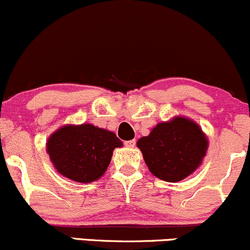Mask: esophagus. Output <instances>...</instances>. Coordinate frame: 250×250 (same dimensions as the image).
I'll use <instances>...</instances> for the list:
<instances>
[{
    "mask_svg": "<svg viewBox=\"0 0 250 250\" xmlns=\"http://www.w3.org/2000/svg\"><path fill=\"white\" fill-rule=\"evenodd\" d=\"M135 145H136V141L135 140H130V141H125V146L128 148H134Z\"/></svg>",
    "mask_w": 250,
    "mask_h": 250,
    "instance_id": "obj_1",
    "label": "esophagus"
}]
</instances>
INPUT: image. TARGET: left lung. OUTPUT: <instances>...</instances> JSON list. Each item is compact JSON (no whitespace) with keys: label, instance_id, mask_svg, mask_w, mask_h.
Instances as JSON below:
<instances>
[{"label":"left lung","instance_id":"obj_1","mask_svg":"<svg viewBox=\"0 0 250 250\" xmlns=\"http://www.w3.org/2000/svg\"><path fill=\"white\" fill-rule=\"evenodd\" d=\"M150 173L167 182H179L202 163L208 140L197 123L176 116L157 123L148 136L137 141Z\"/></svg>","mask_w":250,"mask_h":250}]
</instances>
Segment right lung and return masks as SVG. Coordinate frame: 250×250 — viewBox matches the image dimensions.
<instances>
[{"label": "right lung", "mask_w": 250, "mask_h": 250, "mask_svg": "<svg viewBox=\"0 0 250 250\" xmlns=\"http://www.w3.org/2000/svg\"><path fill=\"white\" fill-rule=\"evenodd\" d=\"M122 147L113 131L89 123L59 128L47 141V153L60 174L76 182L99 180L107 170L113 150Z\"/></svg>", "instance_id": "right-lung-1"}]
</instances>
